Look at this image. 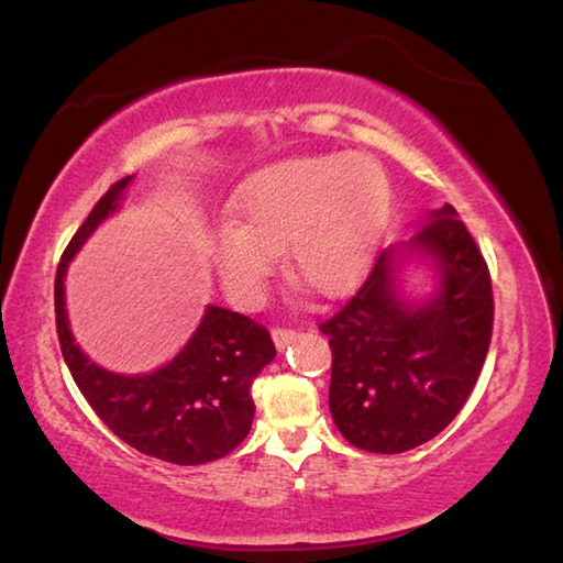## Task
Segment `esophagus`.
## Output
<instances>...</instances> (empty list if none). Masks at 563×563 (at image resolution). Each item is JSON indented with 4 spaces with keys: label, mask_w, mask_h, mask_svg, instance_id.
<instances>
[{
    "label": "esophagus",
    "mask_w": 563,
    "mask_h": 563,
    "mask_svg": "<svg viewBox=\"0 0 563 563\" xmlns=\"http://www.w3.org/2000/svg\"><path fill=\"white\" fill-rule=\"evenodd\" d=\"M272 339H274L276 349H284V346H289L294 339H297V331H294L291 327H274Z\"/></svg>",
    "instance_id": "esophagus-1"
}]
</instances>
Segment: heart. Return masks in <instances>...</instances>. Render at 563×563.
I'll use <instances>...</instances> for the list:
<instances>
[{
    "instance_id": "1",
    "label": "heart",
    "mask_w": 563,
    "mask_h": 563,
    "mask_svg": "<svg viewBox=\"0 0 563 563\" xmlns=\"http://www.w3.org/2000/svg\"><path fill=\"white\" fill-rule=\"evenodd\" d=\"M389 181L368 156H297L256 172L211 239V262L236 301L260 297L276 256L299 289L336 297L372 264L389 217Z\"/></svg>"
}]
</instances>
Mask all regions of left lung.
<instances>
[{
  "label": "left lung",
  "mask_w": 563,
  "mask_h": 563,
  "mask_svg": "<svg viewBox=\"0 0 563 563\" xmlns=\"http://www.w3.org/2000/svg\"><path fill=\"white\" fill-rule=\"evenodd\" d=\"M407 246L434 256V297L421 307L396 297L394 252L384 249L354 297L319 324L331 346V417L372 454H401L444 431L492 344V274L454 207L434 211Z\"/></svg>",
  "instance_id": "left-lung-1"
}]
</instances>
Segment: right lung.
<instances>
[{
	"instance_id": "add662e5",
	"label": "right lung",
	"mask_w": 563,
	"mask_h": 563,
	"mask_svg": "<svg viewBox=\"0 0 563 563\" xmlns=\"http://www.w3.org/2000/svg\"><path fill=\"white\" fill-rule=\"evenodd\" d=\"M132 177L114 181L64 249L54 279V317L62 356L89 407L129 446L179 466L232 454L252 429V382L276 349L266 327L236 311L207 307L195 336L167 366L122 376L81 354L64 311V274L101 219L117 209Z\"/></svg>"
}]
</instances>
